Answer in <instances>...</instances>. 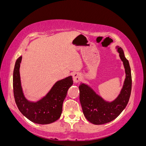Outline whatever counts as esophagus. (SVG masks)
<instances>
[{"label":"esophagus","instance_id":"esophagus-1","mask_svg":"<svg viewBox=\"0 0 146 146\" xmlns=\"http://www.w3.org/2000/svg\"><path fill=\"white\" fill-rule=\"evenodd\" d=\"M81 78V76L80 74L78 73V72H76L73 74V81L75 83H78L79 81L80 80Z\"/></svg>","mask_w":146,"mask_h":146}]
</instances>
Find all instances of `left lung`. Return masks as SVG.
<instances>
[{"mask_svg":"<svg viewBox=\"0 0 146 146\" xmlns=\"http://www.w3.org/2000/svg\"><path fill=\"white\" fill-rule=\"evenodd\" d=\"M119 57L125 68V78L120 93L112 102L104 100L92 88L85 83H80V102L83 113L87 120L95 125H101L115 119L129 102L131 90V75L130 64L122 48L116 46Z\"/></svg>","mask_w":146,"mask_h":146,"instance_id":"1","label":"left lung"}]
</instances>
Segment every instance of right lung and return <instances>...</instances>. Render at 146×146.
<instances>
[{"label": "right lung", "instance_id": "add662e5", "mask_svg": "<svg viewBox=\"0 0 146 146\" xmlns=\"http://www.w3.org/2000/svg\"><path fill=\"white\" fill-rule=\"evenodd\" d=\"M22 56L17 59L13 71V92L17 107L29 120L39 124H48L56 121L62 113L63 103L68 90L72 85V76L57 81L42 98L32 102L25 98L21 86L20 64Z\"/></svg>", "mask_w": 146, "mask_h": 146}]
</instances>
